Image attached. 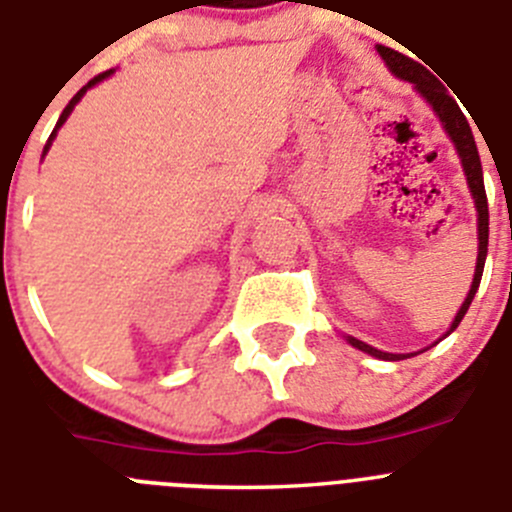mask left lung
<instances>
[{
  "label": "left lung",
  "mask_w": 512,
  "mask_h": 512,
  "mask_svg": "<svg viewBox=\"0 0 512 512\" xmlns=\"http://www.w3.org/2000/svg\"><path fill=\"white\" fill-rule=\"evenodd\" d=\"M379 55L384 57V62L389 65V70L396 75V78L414 83L417 93L422 95L429 105H432V111L439 116V121H442L447 136H450L452 143H455L457 154H460V161H462V169H465L467 184H470L472 199H475V207H477L475 278H472L470 293H467L465 303H462L460 310H457L450 331L444 333V336H450V333L460 326V321L465 318L467 308H470L472 298H475L477 288H480L482 267H485V257H487V232H490V227H487V197H485V184H482L480 154H477V146H475V138H472L470 123H467V118L462 116V111L457 108L455 98H452V95L442 88V83H439V80L434 78V75L429 73L424 65H419V62L412 60V57L401 55V52L391 50V47H379ZM346 341L351 343L353 348H358V351H364V353H369V356H376V358H384V361H399V358H407L404 353L379 351V348L369 346V343H364V341H358V338H353V336H346Z\"/></svg>",
  "instance_id": "obj_1"
}]
</instances>
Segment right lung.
<instances>
[{"label":"right lung","mask_w":512,"mask_h":512,"mask_svg":"<svg viewBox=\"0 0 512 512\" xmlns=\"http://www.w3.org/2000/svg\"><path fill=\"white\" fill-rule=\"evenodd\" d=\"M111 73H113V70H105V73L95 75V78H93V80H90V83H88V85H83V88H80V90H78V93H75V95H73V100H70V103H68V105H65V111H62V116H60V121H57L55 131H52V133H50V141H47V143H45V151H42V156H45V154H47V151H50V146H52V141H55L57 131H60V126H62V123L68 121V116H70V113H73V108H75V105H78V103H80V98H83V95H85V93H88V90H90V88H93V85H98V83H100V80H105V78H108V75H111Z\"/></svg>","instance_id":"add662e5"}]
</instances>
